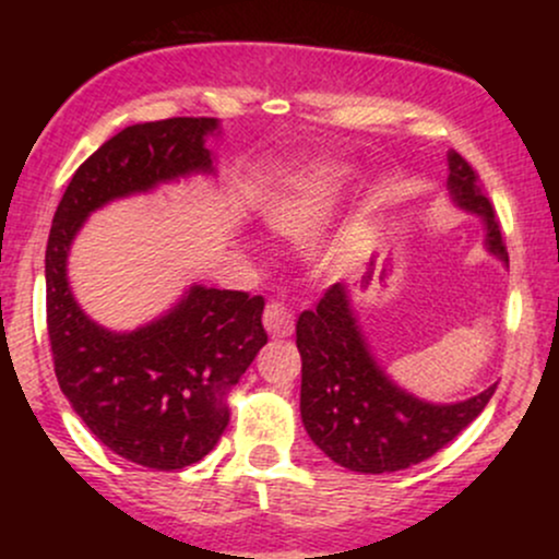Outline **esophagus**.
Instances as JSON below:
<instances>
[{
    "label": "esophagus",
    "mask_w": 559,
    "mask_h": 559,
    "mask_svg": "<svg viewBox=\"0 0 559 559\" xmlns=\"http://www.w3.org/2000/svg\"><path fill=\"white\" fill-rule=\"evenodd\" d=\"M262 323H265V329L273 338H286V336H292V333H294L292 312H288L286 307L281 305V301H271V305L265 307Z\"/></svg>",
    "instance_id": "esophagus-1"
}]
</instances>
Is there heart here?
I'll use <instances>...</instances> for the list:
<instances>
[{
    "instance_id": "b5f03b06",
    "label": "heart",
    "mask_w": 559,
    "mask_h": 559,
    "mask_svg": "<svg viewBox=\"0 0 559 559\" xmlns=\"http://www.w3.org/2000/svg\"><path fill=\"white\" fill-rule=\"evenodd\" d=\"M346 176L349 173L342 165H331V168H320L312 176L275 191L267 199L265 210H262L267 228H273L281 236H288V239L310 236L336 207Z\"/></svg>"
}]
</instances>
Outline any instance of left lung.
<instances>
[{"instance_id": "8db88e82", "label": "left lung", "mask_w": 559, "mask_h": 559, "mask_svg": "<svg viewBox=\"0 0 559 559\" xmlns=\"http://www.w3.org/2000/svg\"><path fill=\"white\" fill-rule=\"evenodd\" d=\"M447 159L452 202L484 221L486 249L507 265L502 230L478 173L457 152ZM297 349L301 423L318 449L355 473H394L423 463L471 426L497 389L493 383L465 402L433 404L396 386L370 355L344 284H333L316 310L301 312Z\"/></svg>"}]
</instances>
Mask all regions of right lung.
Here are the masks:
<instances>
[{
  "mask_svg": "<svg viewBox=\"0 0 559 559\" xmlns=\"http://www.w3.org/2000/svg\"><path fill=\"white\" fill-rule=\"evenodd\" d=\"M215 118L128 126L70 178L47 241V331L62 394L115 454L155 471L199 463L226 431V394L267 333L265 299L191 286L176 307L136 331H110L81 310L68 284V252L83 221L112 199L215 173L204 146Z\"/></svg>",
  "mask_w": 559,
  "mask_h": 559,
  "instance_id": "obj_1",
  "label": "right lung"
}]
</instances>
